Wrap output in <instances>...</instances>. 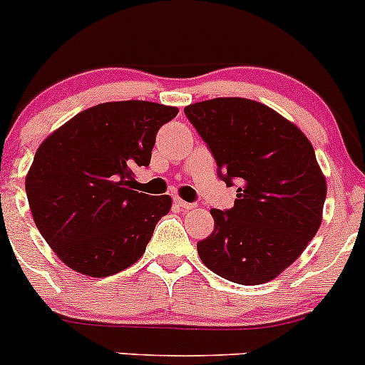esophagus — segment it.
I'll return each instance as SVG.
<instances>
[{"instance_id":"34e87169","label":"esophagus","mask_w":365,"mask_h":365,"mask_svg":"<svg viewBox=\"0 0 365 365\" xmlns=\"http://www.w3.org/2000/svg\"><path fill=\"white\" fill-rule=\"evenodd\" d=\"M175 205H176V206H178V208L185 210V212H187V210H192V208H194V206H196V205H194V203H187V201L180 200V197H175Z\"/></svg>"}]
</instances>
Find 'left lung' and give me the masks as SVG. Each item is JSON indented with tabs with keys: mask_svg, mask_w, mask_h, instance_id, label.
Returning <instances> with one entry per match:
<instances>
[{
	"mask_svg": "<svg viewBox=\"0 0 365 365\" xmlns=\"http://www.w3.org/2000/svg\"><path fill=\"white\" fill-rule=\"evenodd\" d=\"M217 175L238 183L230 210L213 208L212 235L197 242L201 261L244 286L272 281L304 252L322 224L327 183L302 130L249 98L187 106Z\"/></svg>",
	"mask_w": 365,
	"mask_h": 365,
	"instance_id": "1",
	"label": "left lung"
}]
</instances>
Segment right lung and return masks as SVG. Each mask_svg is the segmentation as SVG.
<instances>
[{
	"label": "right lung",
	"instance_id": "right-lung-1",
	"mask_svg": "<svg viewBox=\"0 0 365 365\" xmlns=\"http://www.w3.org/2000/svg\"><path fill=\"white\" fill-rule=\"evenodd\" d=\"M178 109L145 101L106 102L67 121L38 146L26 176L36 227L65 264L108 277L145 252L169 196L134 190L157 132Z\"/></svg>",
	"mask_w": 365,
	"mask_h": 365
}]
</instances>
